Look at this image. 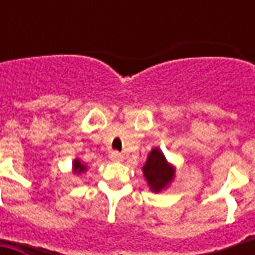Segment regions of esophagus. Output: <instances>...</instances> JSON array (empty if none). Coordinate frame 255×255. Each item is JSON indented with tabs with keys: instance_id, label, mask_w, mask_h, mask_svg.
<instances>
[{
	"instance_id": "obj_1",
	"label": "esophagus",
	"mask_w": 255,
	"mask_h": 255,
	"mask_svg": "<svg viewBox=\"0 0 255 255\" xmlns=\"http://www.w3.org/2000/svg\"><path fill=\"white\" fill-rule=\"evenodd\" d=\"M109 159H111L112 162H122L125 157H123L122 153L112 152V153H111V154H109Z\"/></svg>"
}]
</instances>
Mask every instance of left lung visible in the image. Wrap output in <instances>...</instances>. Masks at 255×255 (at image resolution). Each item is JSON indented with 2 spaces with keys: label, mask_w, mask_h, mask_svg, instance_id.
I'll return each mask as SVG.
<instances>
[{
  "label": "left lung",
  "mask_w": 255,
  "mask_h": 255,
  "mask_svg": "<svg viewBox=\"0 0 255 255\" xmlns=\"http://www.w3.org/2000/svg\"><path fill=\"white\" fill-rule=\"evenodd\" d=\"M142 170L149 189L154 193H160L164 189H167L176 177L174 164L167 162L166 156L159 147L152 149L147 154V159Z\"/></svg>",
  "instance_id": "1"
}]
</instances>
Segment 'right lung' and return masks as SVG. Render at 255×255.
<instances>
[{"label": "right lung", "instance_id": "obj_1", "mask_svg": "<svg viewBox=\"0 0 255 255\" xmlns=\"http://www.w3.org/2000/svg\"><path fill=\"white\" fill-rule=\"evenodd\" d=\"M86 169L88 167L79 159H75L74 162H72V171H74V174H82V173L86 171Z\"/></svg>", "mask_w": 255, "mask_h": 255}]
</instances>
